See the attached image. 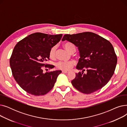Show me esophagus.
I'll list each match as a JSON object with an SVG mask.
<instances>
[{
    "instance_id": "esophagus-1",
    "label": "esophagus",
    "mask_w": 127,
    "mask_h": 127,
    "mask_svg": "<svg viewBox=\"0 0 127 127\" xmlns=\"http://www.w3.org/2000/svg\"><path fill=\"white\" fill-rule=\"evenodd\" d=\"M63 73H65V74H67V73H68L69 71H67V70H62V71Z\"/></svg>"
}]
</instances>
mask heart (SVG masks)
<instances>
[{"label":"heart","mask_w":127,"mask_h":127,"mask_svg":"<svg viewBox=\"0 0 127 127\" xmlns=\"http://www.w3.org/2000/svg\"><path fill=\"white\" fill-rule=\"evenodd\" d=\"M64 47L66 50L71 53H74L76 51V48L75 46L71 43L67 42L63 44ZM56 51V46H53L50 49L49 53V57L50 58H53L55 57ZM75 64V62L74 61H59L56 64L57 67L60 69L63 70H69Z\"/></svg>","instance_id":"heart-1"}]
</instances>
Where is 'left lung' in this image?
<instances>
[{
	"label": "left lung",
	"mask_w": 127,
	"mask_h": 127,
	"mask_svg": "<svg viewBox=\"0 0 127 127\" xmlns=\"http://www.w3.org/2000/svg\"><path fill=\"white\" fill-rule=\"evenodd\" d=\"M66 40L78 47L79 59L76 68L82 72L76 74L72 85L84 94L101 89L114 74L117 59L114 48L108 40L94 33L85 32L65 34ZM87 73L84 74V71Z\"/></svg>",
	"instance_id": "obj_1"
}]
</instances>
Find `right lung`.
<instances>
[{"label": "right lung", "instance_id": "right-lung-1", "mask_svg": "<svg viewBox=\"0 0 127 127\" xmlns=\"http://www.w3.org/2000/svg\"><path fill=\"white\" fill-rule=\"evenodd\" d=\"M62 34L50 35L36 32L28 35L15 45L10 59L12 75L21 87L29 94L42 96L54 86L61 70L43 72L52 68L45 64L49 60L50 49L60 42Z\"/></svg>", "mask_w": 127, "mask_h": 127}]
</instances>
